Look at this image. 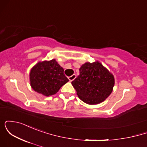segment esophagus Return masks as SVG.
<instances>
[{"label": "esophagus", "mask_w": 147, "mask_h": 147, "mask_svg": "<svg viewBox=\"0 0 147 147\" xmlns=\"http://www.w3.org/2000/svg\"><path fill=\"white\" fill-rule=\"evenodd\" d=\"M76 77H77V76H76L75 74H74V75H72V76H70V77H69L68 79L70 81V82H72V81H73L74 79L76 78Z\"/></svg>", "instance_id": "esophagus-1"}]
</instances>
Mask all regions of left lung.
Listing matches in <instances>:
<instances>
[{
    "label": "left lung",
    "mask_w": 147,
    "mask_h": 147,
    "mask_svg": "<svg viewBox=\"0 0 147 147\" xmlns=\"http://www.w3.org/2000/svg\"><path fill=\"white\" fill-rule=\"evenodd\" d=\"M114 77L98 61L85 63L79 68V75L72 82L81 100L88 104L104 102L112 92Z\"/></svg>",
    "instance_id": "left-lung-1"
}]
</instances>
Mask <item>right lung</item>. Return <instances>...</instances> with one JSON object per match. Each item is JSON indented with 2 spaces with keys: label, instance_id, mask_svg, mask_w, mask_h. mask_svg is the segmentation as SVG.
Wrapping results in <instances>:
<instances>
[{
  "label": "right lung",
  "instance_id": "add662e5",
  "mask_svg": "<svg viewBox=\"0 0 147 147\" xmlns=\"http://www.w3.org/2000/svg\"><path fill=\"white\" fill-rule=\"evenodd\" d=\"M63 71L55 59L38 62L30 71L31 87L38 93L47 97L55 95L69 81Z\"/></svg>",
  "mask_w": 147,
  "mask_h": 147
}]
</instances>
